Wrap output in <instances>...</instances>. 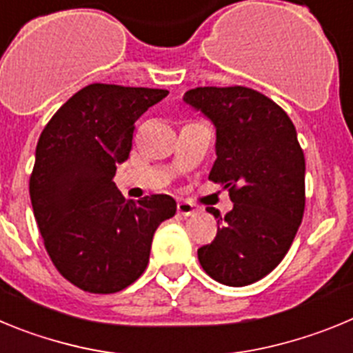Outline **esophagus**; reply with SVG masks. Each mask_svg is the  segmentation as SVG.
Listing matches in <instances>:
<instances>
[{
	"label": "esophagus",
	"mask_w": 353,
	"mask_h": 353,
	"mask_svg": "<svg viewBox=\"0 0 353 353\" xmlns=\"http://www.w3.org/2000/svg\"><path fill=\"white\" fill-rule=\"evenodd\" d=\"M176 208H179V214L183 215V217H189V215L198 212V208H196L192 203H189V201H179Z\"/></svg>",
	"instance_id": "34e87169"
}]
</instances>
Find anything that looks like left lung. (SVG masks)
Here are the masks:
<instances>
[{
    "instance_id": "obj_1",
    "label": "left lung",
    "mask_w": 353,
    "mask_h": 353,
    "mask_svg": "<svg viewBox=\"0 0 353 353\" xmlns=\"http://www.w3.org/2000/svg\"><path fill=\"white\" fill-rule=\"evenodd\" d=\"M183 102L215 127L208 179L230 191L233 208L217 219L214 242L198 249L205 272L226 286L260 281L281 263L304 215V152L288 114L244 86L194 88Z\"/></svg>"
}]
</instances>
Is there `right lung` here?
Masks as SVG:
<instances>
[{
  "mask_svg": "<svg viewBox=\"0 0 353 353\" xmlns=\"http://www.w3.org/2000/svg\"><path fill=\"white\" fill-rule=\"evenodd\" d=\"M168 93L88 84L40 134L30 179L33 214L58 272L84 292L132 285L148 265L157 226L176 212L171 196L132 201L113 182L132 148L136 120Z\"/></svg>",
  "mask_w": 353,
  "mask_h": 353,
  "instance_id": "obj_1",
  "label": "right lung"
}]
</instances>
